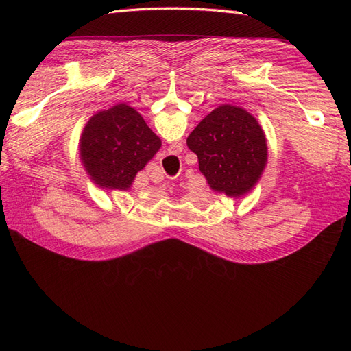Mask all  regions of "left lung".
<instances>
[{
	"label": "left lung",
	"mask_w": 351,
	"mask_h": 351,
	"mask_svg": "<svg viewBox=\"0 0 351 351\" xmlns=\"http://www.w3.org/2000/svg\"><path fill=\"white\" fill-rule=\"evenodd\" d=\"M199 169L214 192L240 197L256 186L268 161L267 139L258 120L240 107L221 105L187 137Z\"/></svg>",
	"instance_id": "left-lung-1"
}]
</instances>
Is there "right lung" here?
I'll list each match as a JSON object with an SVG mask.
<instances>
[{
	"label": "right lung",
	"instance_id": "obj_1",
	"mask_svg": "<svg viewBox=\"0 0 351 351\" xmlns=\"http://www.w3.org/2000/svg\"><path fill=\"white\" fill-rule=\"evenodd\" d=\"M159 147L161 139L125 104L92 115L80 136L82 164L92 182L105 190H129Z\"/></svg>",
	"mask_w": 351,
	"mask_h": 351
}]
</instances>
